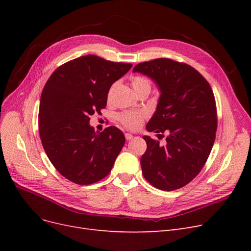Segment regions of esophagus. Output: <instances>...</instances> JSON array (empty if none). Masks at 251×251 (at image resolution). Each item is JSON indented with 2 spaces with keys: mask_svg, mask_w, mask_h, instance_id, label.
Wrapping results in <instances>:
<instances>
[{
  "mask_svg": "<svg viewBox=\"0 0 251 251\" xmlns=\"http://www.w3.org/2000/svg\"><path fill=\"white\" fill-rule=\"evenodd\" d=\"M125 138H126V140H131V139L134 138V136L132 134H130V133H126Z\"/></svg>",
  "mask_w": 251,
  "mask_h": 251,
  "instance_id": "1",
  "label": "esophagus"
}]
</instances>
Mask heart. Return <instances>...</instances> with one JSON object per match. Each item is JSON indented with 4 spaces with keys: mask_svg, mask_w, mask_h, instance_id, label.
Returning <instances> with one entry per match:
<instances>
[{
    "mask_svg": "<svg viewBox=\"0 0 251 251\" xmlns=\"http://www.w3.org/2000/svg\"><path fill=\"white\" fill-rule=\"evenodd\" d=\"M132 86L133 89L135 90L136 94L138 92L144 90V89H151V83L149 82V80H147L146 78H143L141 76H136L132 79ZM115 87V84L111 87L110 91H109V98L112 95L113 89ZM147 112L144 111H138V112H124L122 114L119 115V120L120 122L128 129H137L140 127V125L142 124L143 119L147 117Z\"/></svg>",
    "mask_w": 251,
    "mask_h": 251,
    "instance_id": "obj_1",
    "label": "heart"
}]
</instances>
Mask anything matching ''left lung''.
Listing matches in <instances>:
<instances>
[{
    "label": "left lung",
    "mask_w": 251,
    "mask_h": 251,
    "mask_svg": "<svg viewBox=\"0 0 251 251\" xmlns=\"http://www.w3.org/2000/svg\"><path fill=\"white\" fill-rule=\"evenodd\" d=\"M133 72L146 75L160 90L149 132H168L165 146L144 135L148 149L140 160L151 185L172 191L192 181L204 166L217 131L216 101L208 82L191 66L170 59L139 63Z\"/></svg>",
    "instance_id": "obj_1"
}]
</instances>
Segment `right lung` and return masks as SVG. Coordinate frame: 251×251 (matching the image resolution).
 I'll list each match as a JSON object with an SVG mask.
<instances>
[{
	"instance_id": "add662e5",
	"label": "right lung",
	"mask_w": 251,
	"mask_h": 251,
	"mask_svg": "<svg viewBox=\"0 0 251 251\" xmlns=\"http://www.w3.org/2000/svg\"><path fill=\"white\" fill-rule=\"evenodd\" d=\"M131 67L88 55L65 63L49 78L39 102V135L49 160L66 179L88 185L111 172L125 136L115 126L96 132L89 116L105 108L112 84Z\"/></svg>"
}]
</instances>
